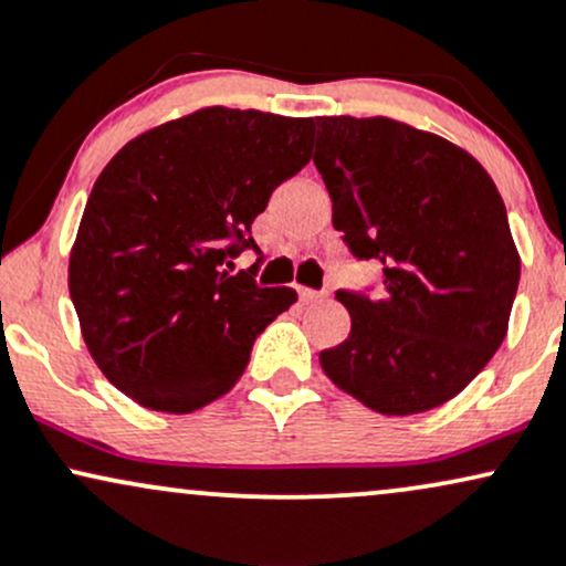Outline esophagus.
<instances>
[{"mask_svg":"<svg viewBox=\"0 0 566 566\" xmlns=\"http://www.w3.org/2000/svg\"><path fill=\"white\" fill-rule=\"evenodd\" d=\"M298 296H302V302H304V304H315V302H323V298L328 296V294H325V291H312V289H302V291H298Z\"/></svg>","mask_w":566,"mask_h":566,"instance_id":"34e87169","label":"esophagus"}]
</instances>
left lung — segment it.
Wrapping results in <instances>:
<instances>
[{"label": "left lung", "mask_w": 566, "mask_h": 566, "mask_svg": "<svg viewBox=\"0 0 566 566\" xmlns=\"http://www.w3.org/2000/svg\"><path fill=\"white\" fill-rule=\"evenodd\" d=\"M315 161L349 254L378 294L336 291L352 331L325 376L384 416L440 408L503 344L520 254L501 192L476 158L391 118H315Z\"/></svg>", "instance_id": "1"}]
</instances>
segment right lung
Returning a JSON list of instances; mask_svg holds the SVG:
<instances>
[{"label": "right lung", "instance_id": "1", "mask_svg": "<svg viewBox=\"0 0 566 566\" xmlns=\"http://www.w3.org/2000/svg\"><path fill=\"white\" fill-rule=\"evenodd\" d=\"M312 126L214 105L135 137L99 171L69 291L92 360L143 408L214 402L296 302L294 289H259L254 270H230L245 249L262 254L251 224L310 161Z\"/></svg>", "mask_w": 566, "mask_h": 566}]
</instances>
